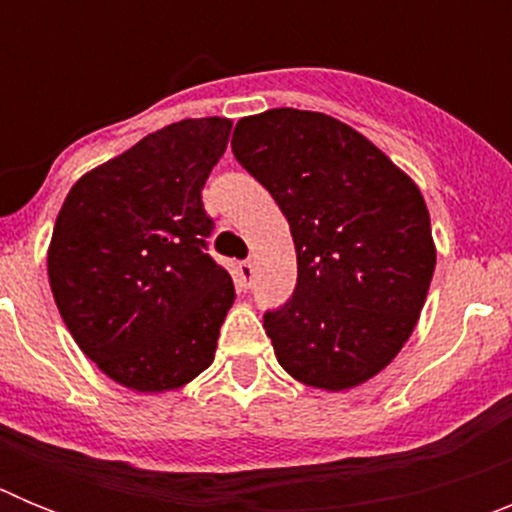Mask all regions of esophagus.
Listing matches in <instances>:
<instances>
[{"label":"esophagus","instance_id":"esophagus-1","mask_svg":"<svg viewBox=\"0 0 512 512\" xmlns=\"http://www.w3.org/2000/svg\"><path fill=\"white\" fill-rule=\"evenodd\" d=\"M235 274H238V284H241L243 289H248L253 284V274H256V269H253L251 261H241L238 269H235Z\"/></svg>","mask_w":512,"mask_h":512}]
</instances>
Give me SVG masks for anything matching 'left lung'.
<instances>
[{"instance_id":"obj_1","label":"left lung","mask_w":512,"mask_h":512,"mask_svg":"<svg viewBox=\"0 0 512 512\" xmlns=\"http://www.w3.org/2000/svg\"><path fill=\"white\" fill-rule=\"evenodd\" d=\"M230 146L295 238L292 300L264 315L277 361L318 390L372 379L413 333L436 269L420 189L372 140L323 112L243 117Z\"/></svg>"}]
</instances>
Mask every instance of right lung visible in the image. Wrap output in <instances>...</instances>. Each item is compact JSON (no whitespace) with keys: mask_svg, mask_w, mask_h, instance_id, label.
Returning a JSON list of instances; mask_svg holds the SVG:
<instances>
[{"mask_svg":"<svg viewBox=\"0 0 512 512\" xmlns=\"http://www.w3.org/2000/svg\"><path fill=\"white\" fill-rule=\"evenodd\" d=\"M228 117L182 120L84 174L48 248L53 300L74 341L135 392L176 390L215 359L233 279L207 253L202 187Z\"/></svg>","mask_w":512,"mask_h":512,"instance_id":"add662e5","label":"right lung"}]
</instances>
